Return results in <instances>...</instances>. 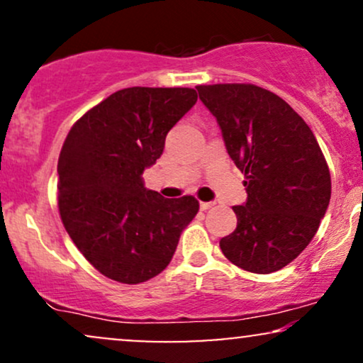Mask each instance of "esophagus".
<instances>
[{"label":"esophagus","instance_id":"obj_1","mask_svg":"<svg viewBox=\"0 0 363 363\" xmlns=\"http://www.w3.org/2000/svg\"><path fill=\"white\" fill-rule=\"evenodd\" d=\"M211 206H213V203H211V201H201V203H199V208H201V210H203V211L210 210V208H211Z\"/></svg>","mask_w":363,"mask_h":363}]
</instances>
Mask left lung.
<instances>
[{
    "mask_svg": "<svg viewBox=\"0 0 363 363\" xmlns=\"http://www.w3.org/2000/svg\"><path fill=\"white\" fill-rule=\"evenodd\" d=\"M196 89L247 191V201L234 206L237 228L220 249L245 272H278L309 245L326 213V158L306 121L273 91L251 83Z\"/></svg>",
    "mask_w": 363,
    "mask_h": 363,
    "instance_id": "1",
    "label": "left lung"
}]
</instances>
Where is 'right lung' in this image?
<instances>
[{
  "instance_id": "obj_1",
  "label": "right lung",
  "mask_w": 363,
  "mask_h": 363,
  "mask_svg": "<svg viewBox=\"0 0 363 363\" xmlns=\"http://www.w3.org/2000/svg\"><path fill=\"white\" fill-rule=\"evenodd\" d=\"M196 101L193 89L118 90L85 112L62 143V225L85 259L111 280L136 285L164 272L198 213L193 196L165 199L141 177Z\"/></svg>"
}]
</instances>
